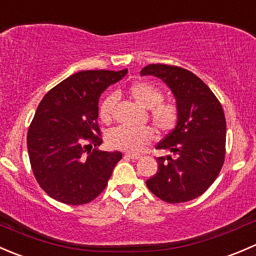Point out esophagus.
I'll use <instances>...</instances> for the list:
<instances>
[{
  "label": "esophagus",
  "instance_id": "34e87169",
  "mask_svg": "<svg viewBox=\"0 0 256 256\" xmlns=\"http://www.w3.org/2000/svg\"><path fill=\"white\" fill-rule=\"evenodd\" d=\"M126 156L130 157V158H132V160H138V158H141V157H142L140 154H131V152H130V154H126Z\"/></svg>",
  "mask_w": 256,
  "mask_h": 256
}]
</instances>
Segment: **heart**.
<instances>
[{
  "label": "heart",
  "mask_w": 256,
  "mask_h": 256,
  "mask_svg": "<svg viewBox=\"0 0 256 256\" xmlns=\"http://www.w3.org/2000/svg\"><path fill=\"white\" fill-rule=\"evenodd\" d=\"M128 92L130 96L141 106L150 109V120L160 132L166 134L176 128L180 118L178 105L174 102H162L164 92L158 86L146 82H138L131 84ZM115 105L116 96L114 94L108 95L100 102L99 118L102 122H112ZM154 138V130L148 126L141 128L118 126L109 131L106 141L112 148L136 152L151 142Z\"/></svg>",
  "instance_id": "obj_1"
}]
</instances>
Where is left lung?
I'll use <instances>...</instances> for the list:
<instances>
[{
    "label": "left lung",
    "mask_w": 256,
    "mask_h": 256,
    "mask_svg": "<svg viewBox=\"0 0 256 256\" xmlns=\"http://www.w3.org/2000/svg\"><path fill=\"white\" fill-rule=\"evenodd\" d=\"M140 74L164 80L180 109L176 128L156 146L170 150L174 157H157L158 171L146 186L167 203L194 200L216 180L226 158V122L222 104L204 82L180 66L148 64Z\"/></svg>",
    "instance_id": "8db88e82"
}]
</instances>
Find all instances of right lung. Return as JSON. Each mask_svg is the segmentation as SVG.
Here are the masks:
<instances>
[{"mask_svg": "<svg viewBox=\"0 0 256 256\" xmlns=\"http://www.w3.org/2000/svg\"><path fill=\"white\" fill-rule=\"evenodd\" d=\"M126 73L128 69L82 70L49 90L38 105L28 128V154L38 184L53 200L86 204L106 188L122 154L96 148L102 142L98 102Z\"/></svg>", "mask_w": 256, "mask_h": 256, "instance_id": "1", "label": "right lung"}]
</instances>
